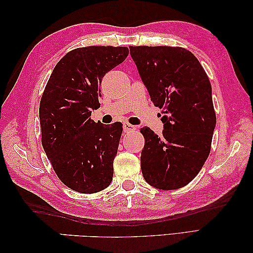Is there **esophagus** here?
I'll use <instances>...</instances> for the list:
<instances>
[{
  "instance_id": "esophagus-1",
  "label": "esophagus",
  "mask_w": 253,
  "mask_h": 253,
  "mask_svg": "<svg viewBox=\"0 0 253 253\" xmlns=\"http://www.w3.org/2000/svg\"><path fill=\"white\" fill-rule=\"evenodd\" d=\"M123 130L124 132H133L136 130V127L134 126H132V124L126 122L123 123Z\"/></svg>"
}]
</instances>
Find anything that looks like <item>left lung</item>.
<instances>
[{
    "mask_svg": "<svg viewBox=\"0 0 253 253\" xmlns=\"http://www.w3.org/2000/svg\"><path fill=\"white\" fill-rule=\"evenodd\" d=\"M152 103L161 109L163 135L149 127L144 136L141 170L149 185L178 189L189 184L210 155L216 115L212 87L197 58L181 47L130 45Z\"/></svg>",
    "mask_w": 253,
    "mask_h": 253,
    "instance_id": "8db88e82",
    "label": "left lung"
}]
</instances>
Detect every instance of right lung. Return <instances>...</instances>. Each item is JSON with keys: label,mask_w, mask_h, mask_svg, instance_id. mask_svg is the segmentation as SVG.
Instances as JSON below:
<instances>
[{"label": "right lung", "mask_w": 253, "mask_h": 253, "mask_svg": "<svg viewBox=\"0 0 253 253\" xmlns=\"http://www.w3.org/2000/svg\"><path fill=\"white\" fill-rule=\"evenodd\" d=\"M126 47L77 48L58 61L40 101L41 143L53 170L70 189L101 192L111 184L122 124L104 126L90 115L99 107L102 78L123 63Z\"/></svg>", "instance_id": "1"}]
</instances>
